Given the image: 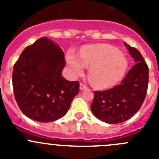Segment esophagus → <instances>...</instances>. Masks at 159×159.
Returning a JSON list of instances; mask_svg holds the SVG:
<instances>
[{"instance_id": "34e87169", "label": "esophagus", "mask_w": 159, "mask_h": 159, "mask_svg": "<svg viewBox=\"0 0 159 159\" xmlns=\"http://www.w3.org/2000/svg\"><path fill=\"white\" fill-rule=\"evenodd\" d=\"M80 90H85L88 88V87L85 84H83V83H80Z\"/></svg>"}]
</instances>
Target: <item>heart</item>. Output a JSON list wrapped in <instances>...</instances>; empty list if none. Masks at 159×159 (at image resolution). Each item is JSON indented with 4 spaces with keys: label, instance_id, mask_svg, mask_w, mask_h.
<instances>
[{
    "label": "heart",
    "instance_id": "heart-1",
    "mask_svg": "<svg viewBox=\"0 0 159 159\" xmlns=\"http://www.w3.org/2000/svg\"><path fill=\"white\" fill-rule=\"evenodd\" d=\"M67 64L74 75H80L90 67V80L95 88H106L117 83L127 68V60L116 48L107 44L85 47L79 54L67 55Z\"/></svg>",
    "mask_w": 159,
    "mask_h": 159
}]
</instances>
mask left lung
<instances>
[{"label":"left lung","instance_id":"obj_1","mask_svg":"<svg viewBox=\"0 0 159 159\" xmlns=\"http://www.w3.org/2000/svg\"><path fill=\"white\" fill-rule=\"evenodd\" d=\"M136 63L120 84L105 91H95L91 110L110 124L123 123L139 110L147 95L149 68L140 52L124 43Z\"/></svg>","mask_w":159,"mask_h":159}]
</instances>
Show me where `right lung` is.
Returning <instances> with one entry per match:
<instances>
[{
  "instance_id": "1",
  "label": "right lung",
  "mask_w": 159,
  "mask_h": 159,
  "mask_svg": "<svg viewBox=\"0 0 159 159\" xmlns=\"http://www.w3.org/2000/svg\"><path fill=\"white\" fill-rule=\"evenodd\" d=\"M64 53L42 37L25 48L13 67L14 96L21 111L38 122H53L67 112L80 92L78 81L62 76Z\"/></svg>"
}]
</instances>
